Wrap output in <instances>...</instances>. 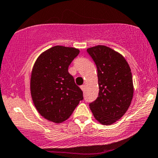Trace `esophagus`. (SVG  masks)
<instances>
[{
	"label": "esophagus",
	"instance_id": "obj_1",
	"mask_svg": "<svg viewBox=\"0 0 158 158\" xmlns=\"http://www.w3.org/2000/svg\"><path fill=\"white\" fill-rule=\"evenodd\" d=\"M80 88H81V89H82V92H84L85 89V85H82Z\"/></svg>",
	"mask_w": 158,
	"mask_h": 158
}]
</instances>
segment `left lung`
<instances>
[{"label":"left lung","instance_id":"obj_1","mask_svg":"<svg viewBox=\"0 0 158 158\" xmlns=\"http://www.w3.org/2000/svg\"><path fill=\"white\" fill-rule=\"evenodd\" d=\"M87 52L98 69V97L89 104L94 117L103 125H111L129 109L133 97L132 76L122 54L110 48L97 45Z\"/></svg>","mask_w":158,"mask_h":158}]
</instances>
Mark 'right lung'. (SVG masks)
<instances>
[{"label": "right lung", "mask_w": 158, "mask_h": 158, "mask_svg": "<svg viewBox=\"0 0 158 158\" xmlns=\"http://www.w3.org/2000/svg\"><path fill=\"white\" fill-rule=\"evenodd\" d=\"M79 50L54 46L36 59L30 79L33 104L40 115L54 123L66 120L83 99L68 67Z\"/></svg>", "instance_id": "right-lung-1"}]
</instances>
